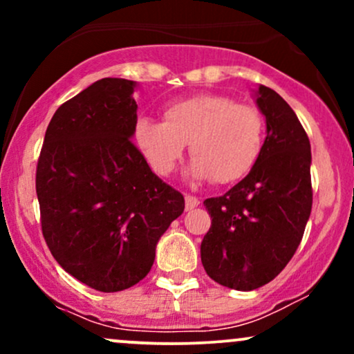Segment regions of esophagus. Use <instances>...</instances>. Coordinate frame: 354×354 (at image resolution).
<instances>
[{
	"label": "esophagus",
	"mask_w": 354,
	"mask_h": 354,
	"mask_svg": "<svg viewBox=\"0 0 354 354\" xmlns=\"http://www.w3.org/2000/svg\"><path fill=\"white\" fill-rule=\"evenodd\" d=\"M200 205V200H198L196 196H191V194H186L185 196V206H186V209H193V208H196V206Z\"/></svg>",
	"instance_id": "obj_1"
}]
</instances>
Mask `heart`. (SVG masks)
Returning a JSON list of instances; mask_svg holds the SVG:
<instances>
[{
  "mask_svg": "<svg viewBox=\"0 0 354 354\" xmlns=\"http://www.w3.org/2000/svg\"><path fill=\"white\" fill-rule=\"evenodd\" d=\"M163 121L138 118L133 138L149 166L168 176L186 143L193 156L189 174L231 183L253 169L265 145V120L256 106L223 95H194L168 104Z\"/></svg>",
  "mask_w": 354,
  "mask_h": 354,
  "instance_id": "heart-1",
  "label": "heart"
}]
</instances>
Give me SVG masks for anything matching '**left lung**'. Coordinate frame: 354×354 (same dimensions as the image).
<instances>
[{"label":"left lung","mask_w":354,"mask_h":354,"mask_svg":"<svg viewBox=\"0 0 354 354\" xmlns=\"http://www.w3.org/2000/svg\"><path fill=\"white\" fill-rule=\"evenodd\" d=\"M256 104L266 118L261 156L223 196L205 200L211 228L201 263L211 279L238 291L281 273L301 243L313 205L311 146L298 116L263 84Z\"/></svg>","instance_id":"8db88e82"}]
</instances>
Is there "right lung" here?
<instances>
[{
	"label": "right lung",
	"mask_w": 354,
	"mask_h": 354,
	"mask_svg": "<svg viewBox=\"0 0 354 354\" xmlns=\"http://www.w3.org/2000/svg\"><path fill=\"white\" fill-rule=\"evenodd\" d=\"M135 81L103 78L56 109L36 168L41 231L66 273L103 293L135 286L185 209L131 141Z\"/></svg>",
	"instance_id": "right-lung-1"
}]
</instances>
